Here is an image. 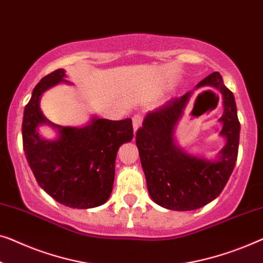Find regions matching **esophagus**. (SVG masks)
<instances>
[{
  "mask_svg": "<svg viewBox=\"0 0 263 263\" xmlns=\"http://www.w3.org/2000/svg\"><path fill=\"white\" fill-rule=\"evenodd\" d=\"M142 121H143V116L140 115V114H138V115H135L134 117H133V127H134V132L138 130V129L141 127Z\"/></svg>",
  "mask_w": 263,
  "mask_h": 263,
  "instance_id": "1",
  "label": "esophagus"
}]
</instances>
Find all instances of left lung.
<instances>
[{"label":"left lung","mask_w":263,"mask_h":263,"mask_svg":"<svg viewBox=\"0 0 263 263\" xmlns=\"http://www.w3.org/2000/svg\"><path fill=\"white\" fill-rule=\"evenodd\" d=\"M200 86H212L222 93L224 112L220 117V134L227 138V144L218 159L209 161L192 157L174 144V127L191 92L172 98L148 114L136 133L148 192L155 203L170 210H196L214 200L227 185L237 160L239 121L233 92L224 85L219 72L205 77L197 84Z\"/></svg>","instance_id":"1"}]
</instances>
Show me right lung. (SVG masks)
I'll return each instance as SVG.
<instances>
[{"mask_svg": "<svg viewBox=\"0 0 263 263\" xmlns=\"http://www.w3.org/2000/svg\"><path fill=\"white\" fill-rule=\"evenodd\" d=\"M64 77L65 71L59 68L34 87L22 120L24 151L37 184L52 198L70 208H96L104 204L112 191L117 151L134 136L132 120L95 117L84 128L57 125L58 140L41 139L36 127L47 120L40 110V97L65 81Z\"/></svg>", "mask_w": 263, "mask_h": 263, "instance_id": "obj_1", "label": "right lung"}]
</instances>
